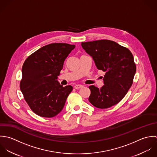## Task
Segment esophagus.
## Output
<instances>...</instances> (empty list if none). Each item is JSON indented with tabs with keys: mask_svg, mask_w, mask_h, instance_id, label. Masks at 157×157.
Segmentation results:
<instances>
[{
	"mask_svg": "<svg viewBox=\"0 0 157 157\" xmlns=\"http://www.w3.org/2000/svg\"><path fill=\"white\" fill-rule=\"evenodd\" d=\"M83 87V86H82V85H79V84H78V85H76V86H75V89H81V88H82Z\"/></svg>",
	"mask_w": 157,
	"mask_h": 157,
	"instance_id": "esophagus-1",
	"label": "esophagus"
}]
</instances>
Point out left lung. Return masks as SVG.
I'll return each instance as SVG.
<instances>
[{"label": "left lung", "mask_w": 157, "mask_h": 157, "mask_svg": "<svg viewBox=\"0 0 157 157\" xmlns=\"http://www.w3.org/2000/svg\"><path fill=\"white\" fill-rule=\"evenodd\" d=\"M92 56L98 70L105 72L104 85L98 89L89 86L90 102L99 109H107L120 102L133 84L136 65L130 51L117 42L106 39L82 42Z\"/></svg>", "instance_id": "left-lung-1"}]
</instances>
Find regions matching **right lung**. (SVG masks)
Returning <instances> with one entry per match:
<instances>
[{"instance_id":"obj_1","label":"right lung","mask_w":157,"mask_h":157,"mask_svg":"<svg viewBox=\"0 0 157 157\" xmlns=\"http://www.w3.org/2000/svg\"><path fill=\"white\" fill-rule=\"evenodd\" d=\"M75 45L53 43L30 55L22 66L20 89L32 111L44 118L57 115L73 87H63L57 81L63 62Z\"/></svg>"}]
</instances>
